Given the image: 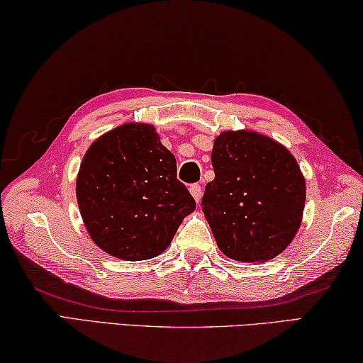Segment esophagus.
Masks as SVG:
<instances>
[{
  "mask_svg": "<svg viewBox=\"0 0 363 363\" xmlns=\"http://www.w3.org/2000/svg\"><path fill=\"white\" fill-rule=\"evenodd\" d=\"M189 193L193 194L196 203H199L201 198H203V188H201L199 183H193V185L189 186Z\"/></svg>",
  "mask_w": 363,
  "mask_h": 363,
  "instance_id": "1",
  "label": "esophagus"
}]
</instances>
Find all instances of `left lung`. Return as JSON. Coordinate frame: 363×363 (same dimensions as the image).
Segmentation results:
<instances>
[{"label": "left lung", "instance_id": "left-lung-1", "mask_svg": "<svg viewBox=\"0 0 363 363\" xmlns=\"http://www.w3.org/2000/svg\"><path fill=\"white\" fill-rule=\"evenodd\" d=\"M216 178L201 201L217 246L238 262L281 254L299 230L306 182L286 147L255 132H223L213 141Z\"/></svg>", "mask_w": 363, "mask_h": 363}]
</instances>
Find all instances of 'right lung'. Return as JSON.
Returning a JSON list of instances; mask_svg holds the SVG:
<instances>
[{"instance_id":"right-lung-1","label":"right lung","mask_w":363,"mask_h":363,"mask_svg":"<svg viewBox=\"0 0 363 363\" xmlns=\"http://www.w3.org/2000/svg\"><path fill=\"white\" fill-rule=\"evenodd\" d=\"M77 203L91 240L123 260L164 252L196 209L177 178L175 156L145 123L117 127L88 147L77 177Z\"/></svg>"}]
</instances>
